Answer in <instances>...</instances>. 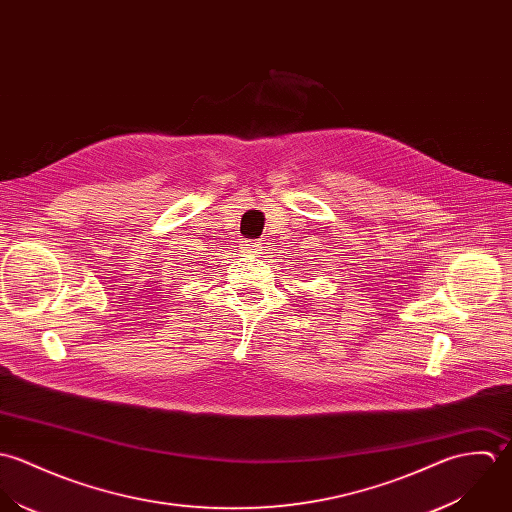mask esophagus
<instances>
[{
    "mask_svg": "<svg viewBox=\"0 0 512 512\" xmlns=\"http://www.w3.org/2000/svg\"><path fill=\"white\" fill-rule=\"evenodd\" d=\"M249 253H253V255H257L259 251H261V243L259 241H253V243H247V247H245Z\"/></svg>",
    "mask_w": 512,
    "mask_h": 512,
    "instance_id": "obj_1",
    "label": "esophagus"
}]
</instances>
